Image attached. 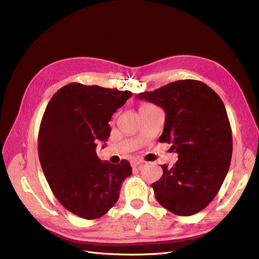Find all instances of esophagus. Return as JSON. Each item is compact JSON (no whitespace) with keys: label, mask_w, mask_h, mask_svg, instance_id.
<instances>
[{"label":"esophagus","mask_w":259,"mask_h":259,"mask_svg":"<svg viewBox=\"0 0 259 259\" xmlns=\"http://www.w3.org/2000/svg\"><path fill=\"white\" fill-rule=\"evenodd\" d=\"M143 163H144V162H143L142 160H138V161H135V162H133V163H132V167H140V166H142V164Z\"/></svg>","instance_id":"obj_1"}]
</instances>
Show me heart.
<instances>
[{"instance_id": "1", "label": "heart", "mask_w": 259, "mask_h": 259, "mask_svg": "<svg viewBox=\"0 0 259 259\" xmlns=\"http://www.w3.org/2000/svg\"><path fill=\"white\" fill-rule=\"evenodd\" d=\"M151 107H154V105H151V104H143V105H141L140 110H142V109H147V108H151Z\"/></svg>"}]
</instances>
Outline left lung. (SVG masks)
I'll use <instances>...</instances> for the list:
<instances>
[{
  "label": "left lung",
  "instance_id": "8db88e82",
  "mask_svg": "<svg viewBox=\"0 0 259 259\" xmlns=\"http://www.w3.org/2000/svg\"><path fill=\"white\" fill-rule=\"evenodd\" d=\"M136 97L165 112L160 142L178 154L173 167L161 165L162 177L152 184L159 204L177 215H192L215 197L233 154L232 128L224 103L205 83L179 80Z\"/></svg>",
  "mask_w": 259,
  "mask_h": 259
}]
</instances>
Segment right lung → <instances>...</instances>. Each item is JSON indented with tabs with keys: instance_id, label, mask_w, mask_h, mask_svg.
I'll return each mask as SVG.
<instances>
[{
	"instance_id": "right-lung-1",
	"label": "right lung",
	"mask_w": 259,
	"mask_h": 259,
	"mask_svg": "<svg viewBox=\"0 0 259 259\" xmlns=\"http://www.w3.org/2000/svg\"><path fill=\"white\" fill-rule=\"evenodd\" d=\"M129 91L70 83L48 103L38 133V155L54 196L86 220L102 217L116 204L123 180L132 173L127 160L101 161L96 147L105 142L109 121L131 97Z\"/></svg>"
}]
</instances>
